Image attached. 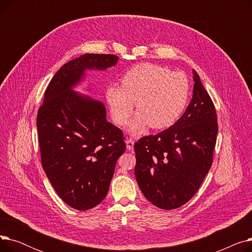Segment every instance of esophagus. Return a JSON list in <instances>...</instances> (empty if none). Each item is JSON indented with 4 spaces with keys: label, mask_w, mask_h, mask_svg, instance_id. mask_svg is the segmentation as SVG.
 Returning a JSON list of instances; mask_svg holds the SVG:
<instances>
[{
    "label": "esophagus",
    "mask_w": 252,
    "mask_h": 252,
    "mask_svg": "<svg viewBox=\"0 0 252 252\" xmlns=\"http://www.w3.org/2000/svg\"><path fill=\"white\" fill-rule=\"evenodd\" d=\"M126 148H127V150H133L134 149V141L131 140V139H127L126 141Z\"/></svg>",
    "instance_id": "1"
}]
</instances>
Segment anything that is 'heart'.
Here are the masks:
<instances>
[{
    "instance_id": "b5f03b06",
    "label": "heart",
    "mask_w": 252,
    "mask_h": 252,
    "mask_svg": "<svg viewBox=\"0 0 252 252\" xmlns=\"http://www.w3.org/2000/svg\"><path fill=\"white\" fill-rule=\"evenodd\" d=\"M190 97V83L181 71L165 66L141 63L122 77V86L111 85L105 93L113 121L126 126L136 107L139 111L128 131L142 134L148 126L153 129L167 128L183 114Z\"/></svg>"
}]
</instances>
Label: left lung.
Instances as JSON below:
<instances>
[{
    "instance_id": "obj_1",
    "label": "left lung",
    "mask_w": 252,
    "mask_h": 252,
    "mask_svg": "<svg viewBox=\"0 0 252 252\" xmlns=\"http://www.w3.org/2000/svg\"><path fill=\"white\" fill-rule=\"evenodd\" d=\"M193 97L175 125L135 145V176L144 196L161 209L187 203L213 164L218 134L215 105L195 70Z\"/></svg>"
}]
</instances>
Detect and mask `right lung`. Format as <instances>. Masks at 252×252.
I'll use <instances>...</instances> for the list:
<instances>
[{
  "instance_id": "add662e5",
  "label": "right lung",
  "mask_w": 252,
  "mask_h": 252,
  "mask_svg": "<svg viewBox=\"0 0 252 252\" xmlns=\"http://www.w3.org/2000/svg\"><path fill=\"white\" fill-rule=\"evenodd\" d=\"M117 61L112 54H85L65 63L51 79L37 111L43 168L61 199L78 210L103 201L126 143L122 129L106 119L104 104L73 88L87 69L105 70Z\"/></svg>"
}]
</instances>
